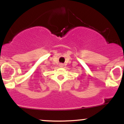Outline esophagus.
Returning a JSON list of instances; mask_svg holds the SVG:
<instances>
[{
	"instance_id": "34e87169",
	"label": "esophagus",
	"mask_w": 124,
	"mask_h": 124,
	"mask_svg": "<svg viewBox=\"0 0 124 124\" xmlns=\"http://www.w3.org/2000/svg\"><path fill=\"white\" fill-rule=\"evenodd\" d=\"M59 67H63V64H62V63H60Z\"/></svg>"
}]
</instances>
